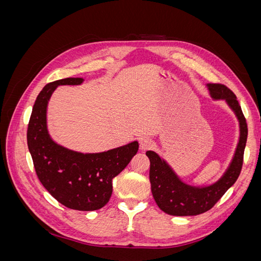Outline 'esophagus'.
I'll return each mask as SVG.
<instances>
[{"instance_id": "1", "label": "esophagus", "mask_w": 261, "mask_h": 261, "mask_svg": "<svg viewBox=\"0 0 261 261\" xmlns=\"http://www.w3.org/2000/svg\"><path fill=\"white\" fill-rule=\"evenodd\" d=\"M152 147V141L149 138H141L139 141V149L141 151H145V150H148Z\"/></svg>"}]
</instances>
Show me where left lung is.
Wrapping results in <instances>:
<instances>
[{
	"label": "left lung",
	"mask_w": 261,
	"mask_h": 261,
	"mask_svg": "<svg viewBox=\"0 0 261 261\" xmlns=\"http://www.w3.org/2000/svg\"><path fill=\"white\" fill-rule=\"evenodd\" d=\"M215 100H225L240 122V140L233 159L224 174L209 186L185 184L170 165L154 151H147L150 160L149 178L153 198L162 211L171 216H197L210 210L239 178L243 167L244 150L247 140V123L232 90L222 84L207 85Z\"/></svg>",
	"instance_id": "obj_1"
}]
</instances>
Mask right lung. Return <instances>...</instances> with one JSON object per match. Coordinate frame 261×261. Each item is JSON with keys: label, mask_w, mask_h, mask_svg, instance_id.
<instances>
[{"label": "right lung", "mask_w": 261, "mask_h": 261, "mask_svg": "<svg viewBox=\"0 0 261 261\" xmlns=\"http://www.w3.org/2000/svg\"><path fill=\"white\" fill-rule=\"evenodd\" d=\"M83 78H64L43 87L30 115L27 144L41 184L65 207L92 211L108 203L112 179L138 151V141L99 153H82L63 147L51 138L46 126V108L60 85H81Z\"/></svg>", "instance_id": "right-lung-1"}]
</instances>
